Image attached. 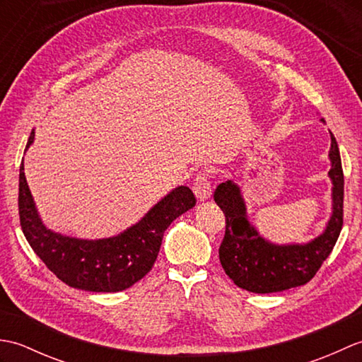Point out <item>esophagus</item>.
Wrapping results in <instances>:
<instances>
[{"mask_svg": "<svg viewBox=\"0 0 362 362\" xmlns=\"http://www.w3.org/2000/svg\"><path fill=\"white\" fill-rule=\"evenodd\" d=\"M193 189L199 201H206V199L211 197V185H210L209 173L202 171L196 175Z\"/></svg>", "mask_w": 362, "mask_h": 362, "instance_id": "1", "label": "esophagus"}]
</instances>
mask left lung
Returning <instances> with one entry per match:
<instances>
[{"label": "left lung", "mask_w": 362, "mask_h": 362, "mask_svg": "<svg viewBox=\"0 0 362 362\" xmlns=\"http://www.w3.org/2000/svg\"><path fill=\"white\" fill-rule=\"evenodd\" d=\"M329 160L333 214L325 232L303 245H275L263 240L245 216L240 188L232 180L218 185L213 197L226 214V235L219 247V259L238 286L257 294H269L302 286L317 274L332 253L344 224V173L333 134Z\"/></svg>", "instance_id": "obj_1"}]
</instances>
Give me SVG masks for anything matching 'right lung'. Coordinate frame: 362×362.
<instances>
[{"mask_svg":"<svg viewBox=\"0 0 362 362\" xmlns=\"http://www.w3.org/2000/svg\"><path fill=\"white\" fill-rule=\"evenodd\" d=\"M33 141L34 130L26 149ZM194 205L193 191L179 187L121 235L96 241L76 240L54 233L42 224L26 183L23 161L20 165L18 214L23 233L38 258L59 280L83 291L118 292L141 280L156 263L165 230Z\"/></svg>","mask_w":362,"mask_h":362,"instance_id":"obj_1","label":"right lung"}]
</instances>
